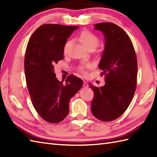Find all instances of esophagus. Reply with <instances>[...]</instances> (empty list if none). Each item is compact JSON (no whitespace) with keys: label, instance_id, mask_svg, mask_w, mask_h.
<instances>
[{"label":"esophagus","instance_id":"34e87169","mask_svg":"<svg viewBox=\"0 0 157 157\" xmlns=\"http://www.w3.org/2000/svg\"><path fill=\"white\" fill-rule=\"evenodd\" d=\"M83 86H84V88H87V87H88V82H85V81H84V84H83Z\"/></svg>","mask_w":157,"mask_h":157}]
</instances>
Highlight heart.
Here are the masks:
<instances>
[{
	"instance_id": "heart-1",
	"label": "heart",
	"mask_w": 157,
	"mask_h": 157,
	"mask_svg": "<svg viewBox=\"0 0 157 157\" xmlns=\"http://www.w3.org/2000/svg\"><path fill=\"white\" fill-rule=\"evenodd\" d=\"M79 40H80L82 45L84 46L86 49L90 47H94L96 49V48L97 47L99 44V40L98 38L96 37L94 34H93L92 33L89 31L82 32L80 36H79ZM69 44V42H67L65 43L64 48H63V51H64V52H66L67 48ZM90 67H91L90 64H84L79 67V71L84 73V74H86V73H87V69Z\"/></svg>"
}]
</instances>
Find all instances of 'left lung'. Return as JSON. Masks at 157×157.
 Instances as JSON below:
<instances>
[{"label": "left lung", "instance_id": "left-lung-1", "mask_svg": "<svg viewBox=\"0 0 157 157\" xmlns=\"http://www.w3.org/2000/svg\"><path fill=\"white\" fill-rule=\"evenodd\" d=\"M105 38V48L98 68L105 75V84L96 87L91 112L102 121L119 117L128 109L134 96L137 82L138 63L134 46L126 32L112 23L94 25Z\"/></svg>", "mask_w": 157, "mask_h": 157}]
</instances>
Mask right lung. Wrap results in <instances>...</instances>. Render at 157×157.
I'll return each instance as SVG.
<instances>
[{
	"mask_svg": "<svg viewBox=\"0 0 157 157\" xmlns=\"http://www.w3.org/2000/svg\"><path fill=\"white\" fill-rule=\"evenodd\" d=\"M79 26L44 24L33 33L26 48L24 69L33 106L46 121L57 123L69 112V101L83 85L73 75L65 84L56 78L54 65L63 59L67 40Z\"/></svg>",
	"mask_w": 157,
	"mask_h": 157,
	"instance_id": "add662e5",
	"label": "right lung"
}]
</instances>
